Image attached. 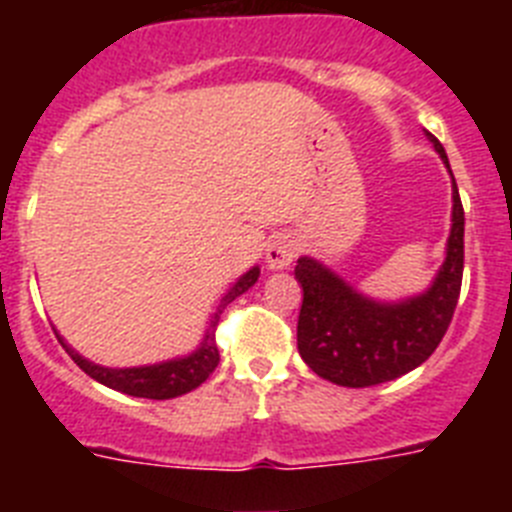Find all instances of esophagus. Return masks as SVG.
<instances>
[{
    "label": "esophagus",
    "mask_w": 512,
    "mask_h": 512,
    "mask_svg": "<svg viewBox=\"0 0 512 512\" xmlns=\"http://www.w3.org/2000/svg\"><path fill=\"white\" fill-rule=\"evenodd\" d=\"M297 253H300V243H297L292 235H277V238L266 246V266L277 271L287 269V266L297 259Z\"/></svg>",
    "instance_id": "esophagus-1"
}]
</instances>
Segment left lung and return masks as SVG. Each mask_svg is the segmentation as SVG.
I'll list each match as a JSON object with an SVG mask.
<instances>
[{
    "instance_id": "left-lung-1",
    "label": "left lung",
    "mask_w": 512,
    "mask_h": 512,
    "mask_svg": "<svg viewBox=\"0 0 512 512\" xmlns=\"http://www.w3.org/2000/svg\"><path fill=\"white\" fill-rule=\"evenodd\" d=\"M443 164L446 151L428 133ZM464 274V207L454 182V212L446 261L425 295L384 305L359 295L330 269L302 256L295 277L302 284L297 348L318 377L341 387H372L413 372L441 343L454 318Z\"/></svg>"
}]
</instances>
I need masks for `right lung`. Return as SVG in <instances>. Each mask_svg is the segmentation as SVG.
<instances>
[{
    "label": "right lung",
    "mask_w": 512,
    "mask_h": 512,
    "mask_svg": "<svg viewBox=\"0 0 512 512\" xmlns=\"http://www.w3.org/2000/svg\"><path fill=\"white\" fill-rule=\"evenodd\" d=\"M259 279V269L253 266L251 271H246L238 282L230 287L228 295L220 300V305L215 307L210 320V328H207V336L202 341V346L194 351L192 356H184V359L176 361H164V364L156 366H135V369H104V366L92 364L84 356H79L74 348H69L63 343L61 336H56L61 341V346L69 351V356L74 359V364L79 366L81 372H87L89 377L102 382L104 387L110 390L125 392V395L133 397H148V400H169V397H179L192 392L194 387H200L212 372L215 366L220 364V351H217L215 343V330L217 323H220V315H223L225 307L241 297L248 287H253Z\"/></svg>",
    "instance_id": "add662e5"
}]
</instances>
